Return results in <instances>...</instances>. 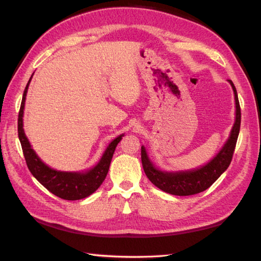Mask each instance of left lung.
I'll return each instance as SVG.
<instances>
[{
	"label": "left lung",
	"mask_w": 261,
	"mask_h": 261,
	"mask_svg": "<svg viewBox=\"0 0 261 261\" xmlns=\"http://www.w3.org/2000/svg\"><path fill=\"white\" fill-rule=\"evenodd\" d=\"M230 85L233 90L234 102H236V116L234 123L230 131L229 138L224 142L222 148L218 153L210 160L208 163L201 166L198 168L191 170H178L168 171L158 168L148 156L147 149L141 146V162L142 167L147 177L154 186L159 190L171 195L177 196H188L194 194L204 192L213 184V182L228 169L229 165L233 156L236 143L238 140L241 123V111L239 99H238L237 90L232 81H229Z\"/></svg>",
	"instance_id": "obj_1"
}]
</instances>
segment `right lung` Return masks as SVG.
<instances>
[{"instance_id": "right-lung-1", "label": "right lung", "mask_w": 261, "mask_h": 261, "mask_svg": "<svg viewBox=\"0 0 261 261\" xmlns=\"http://www.w3.org/2000/svg\"><path fill=\"white\" fill-rule=\"evenodd\" d=\"M32 76L30 77L29 82H28L23 92L18 119L19 140L21 142L22 150H23L28 168H29L32 176L42 186H45L49 192L60 198L67 199V201H76V199H82L90 196L91 194H93L101 186L105 177H107L115 148L124 134L116 137L115 139L109 143V146L105 149L98 163L90 169L82 171H63L49 167L47 164L43 163L39 158L36 151L33 150L23 129L25 97Z\"/></svg>"}]
</instances>
